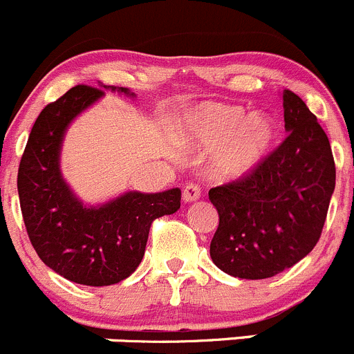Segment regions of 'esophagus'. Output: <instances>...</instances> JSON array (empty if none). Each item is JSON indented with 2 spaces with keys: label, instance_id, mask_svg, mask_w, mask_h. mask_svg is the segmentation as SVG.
Returning a JSON list of instances; mask_svg holds the SVG:
<instances>
[{
  "label": "esophagus",
  "instance_id": "1",
  "mask_svg": "<svg viewBox=\"0 0 354 354\" xmlns=\"http://www.w3.org/2000/svg\"><path fill=\"white\" fill-rule=\"evenodd\" d=\"M202 195V190H200L198 185L195 183H188L183 190V200L185 202H195V200L200 198Z\"/></svg>",
  "mask_w": 354,
  "mask_h": 354
}]
</instances>
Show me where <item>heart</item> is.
Listing matches in <instances>:
<instances>
[{"instance_id": "heart-1", "label": "heart", "mask_w": 354, "mask_h": 354, "mask_svg": "<svg viewBox=\"0 0 354 354\" xmlns=\"http://www.w3.org/2000/svg\"><path fill=\"white\" fill-rule=\"evenodd\" d=\"M243 106L203 102L185 116L181 140L214 149L210 173L223 181H240L267 160L277 140V127L263 113H250Z\"/></svg>"}]
</instances>
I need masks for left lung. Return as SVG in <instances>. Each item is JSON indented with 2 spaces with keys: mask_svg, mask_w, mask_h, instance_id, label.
I'll return each mask as SVG.
<instances>
[{
  "mask_svg": "<svg viewBox=\"0 0 354 354\" xmlns=\"http://www.w3.org/2000/svg\"><path fill=\"white\" fill-rule=\"evenodd\" d=\"M283 144L248 178L209 192L219 214L210 257L240 279H267L308 255L334 194L335 164L326 131L295 92H283Z\"/></svg>",
  "mask_w": 354,
  "mask_h": 354,
  "instance_id": "8db88e82",
  "label": "left lung"
}]
</instances>
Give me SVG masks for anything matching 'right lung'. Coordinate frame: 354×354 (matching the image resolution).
<instances>
[{
    "label": "right lung",
    "instance_id": "right-lung-1",
    "mask_svg": "<svg viewBox=\"0 0 354 354\" xmlns=\"http://www.w3.org/2000/svg\"><path fill=\"white\" fill-rule=\"evenodd\" d=\"M104 91L135 95L127 87L102 84L70 88L35 120L17 178L24 223L39 259L85 286H111L133 274L144 259L151 224L181 205L180 188L127 192L102 205H85L70 190L59 169L66 128Z\"/></svg>",
    "mask_w": 354,
    "mask_h": 354
}]
</instances>
